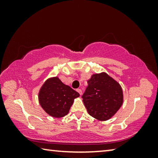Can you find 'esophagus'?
Masks as SVG:
<instances>
[{"label": "esophagus", "mask_w": 158, "mask_h": 158, "mask_svg": "<svg viewBox=\"0 0 158 158\" xmlns=\"http://www.w3.org/2000/svg\"><path fill=\"white\" fill-rule=\"evenodd\" d=\"M77 91L79 93V95H82V90H81V89H77Z\"/></svg>", "instance_id": "esophagus-1"}]
</instances>
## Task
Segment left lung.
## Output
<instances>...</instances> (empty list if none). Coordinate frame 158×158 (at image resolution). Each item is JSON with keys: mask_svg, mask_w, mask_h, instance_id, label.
Returning <instances> with one entry per match:
<instances>
[{"mask_svg": "<svg viewBox=\"0 0 158 158\" xmlns=\"http://www.w3.org/2000/svg\"><path fill=\"white\" fill-rule=\"evenodd\" d=\"M81 98L88 113L101 121L110 119L123 102L121 85L105 73L93 74Z\"/></svg>", "mask_w": 158, "mask_h": 158, "instance_id": "8db88e82", "label": "left lung"}]
</instances>
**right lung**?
<instances>
[{
	"label": "right lung",
	"instance_id": "1",
	"mask_svg": "<svg viewBox=\"0 0 158 158\" xmlns=\"http://www.w3.org/2000/svg\"><path fill=\"white\" fill-rule=\"evenodd\" d=\"M79 93L64 84L57 77L48 79L38 94L40 105L47 114L53 118H61L68 114Z\"/></svg>",
	"mask_w": 158,
	"mask_h": 158
}]
</instances>
